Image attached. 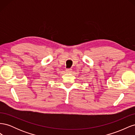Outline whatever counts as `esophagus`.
<instances>
[{"instance_id": "esophagus-1", "label": "esophagus", "mask_w": 135, "mask_h": 135, "mask_svg": "<svg viewBox=\"0 0 135 135\" xmlns=\"http://www.w3.org/2000/svg\"><path fill=\"white\" fill-rule=\"evenodd\" d=\"M66 71L68 73H70L72 71V69H66Z\"/></svg>"}]
</instances>
